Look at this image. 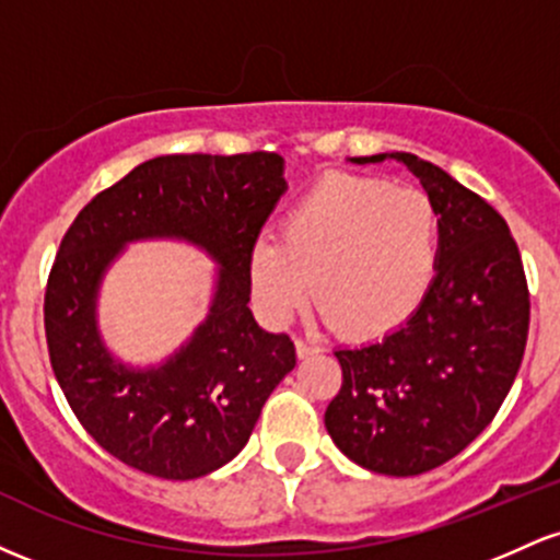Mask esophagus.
Returning <instances> with one entry per match:
<instances>
[{"label": "esophagus", "instance_id": "1", "mask_svg": "<svg viewBox=\"0 0 560 560\" xmlns=\"http://www.w3.org/2000/svg\"><path fill=\"white\" fill-rule=\"evenodd\" d=\"M298 358H302V361H305V358H313V355H318L320 352V347L318 345H313V342H302V339H298Z\"/></svg>", "mask_w": 560, "mask_h": 560}]
</instances>
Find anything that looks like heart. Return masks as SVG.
<instances>
[{
  "label": "heart",
  "instance_id": "obj_1",
  "mask_svg": "<svg viewBox=\"0 0 560 560\" xmlns=\"http://www.w3.org/2000/svg\"><path fill=\"white\" fill-rule=\"evenodd\" d=\"M440 221L419 189L324 178L247 258L253 298L284 324L313 294L320 318L355 342L387 337L421 307L436 273Z\"/></svg>",
  "mask_w": 560,
  "mask_h": 560
}]
</instances>
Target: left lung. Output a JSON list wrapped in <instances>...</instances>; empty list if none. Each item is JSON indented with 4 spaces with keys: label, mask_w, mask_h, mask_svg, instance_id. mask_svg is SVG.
Listing matches in <instances>:
<instances>
[{
    "label": "left lung",
    "mask_w": 560,
    "mask_h": 560,
    "mask_svg": "<svg viewBox=\"0 0 560 560\" xmlns=\"http://www.w3.org/2000/svg\"><path fill=\"white\" fill-rule=\"evenodd\" d=\"M387 160L413 173L434 205L436 273L408 324L376 342L334 350L342 389L324 423L352 464L416 477L455 458L500 410L524 358L529 292L498 210L410 152L350 163Z\"/></svg>",
    "instance_id": "1"
}]
</instances>
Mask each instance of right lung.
<instances>
[{
  "mask_svg": "<svg viewBox=\"0 0 560 560\" xmlns=\"http://www.w3.org/2000/svg\"><path fill=\"white\" fill-rule=\"evenodd\" d=\"M287 191L284 158L163 155L96 195L60 244L47 298L49 361L75 419L107 453L160 479H199L247 445L298 363L249 311L247 258ZM184 241L217 262L206 318L160 364L118 359L98 329L104 276L128 243Z\"/></svg>",
  "mask_w": 560,
  "mask_h": 560,
  "instance_id": "1",
  "label": "right lung"
}]
</instances>
